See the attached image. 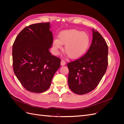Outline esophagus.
<instances>
[{"instance_id":"obj_1","label":"esophagus","mask_w":124,"mask_h":124,"mask_svg":"<svg viewBox=\"0 0 124 124\" xmlns=\"http://www.w3.org/2000/svg\"><path fill=\"white\" fill-rule=\"evenodd\" d=\"M66 64V62L64 61V60L62 59L61 61V65L62 66H64Z\"/></svg>"}]
</instances>
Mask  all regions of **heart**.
I'll list each match as a JSON object with an SVG mask.
<instances>
[{
  "instance_id": "b5f03b06",
  "label": "heart",
  "mask_w": 124,
  "mask_h": 124,
  "mask_svg": "<svg viewBox=\"0 0 124 124\" xmlns=\"http://www.w3.org/2000/svg\"><path fill=\"white\" fill-rule=\"evenodd\" d=\"M91 38L88 33L77 29L65 30L53 41V46L57 52L65 45L64 51L71 59H77L83 56L88 49Z\"/></svg>"
}]
</instances>
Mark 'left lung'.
Wrapping results in <instances>:
<instances>
[{
	"label": "left lung",
	"instance_id": "obj_1",
	"mask_svg": "<svg viewBox=\"0 0 124 124\" xmlns=\"http://www.w3.org/2000/svg\"><path fill=\"white\" fill-rule=\"evenodd\" d=\"M108 46L100 33L93 29V40L87 53L67 63L68 85L75 93L83 95L94 89L106 73L108 65Z\"/></svg>",
	"mask_w": 124,
	"mask_h": 124
}]
</instances>
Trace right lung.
Masks as SVG:
<instances>
[{"label": "right lung", "instance_id": "obj_1", "mask_svg": "<svg viewBox=\"0 0 124 124\" xmlns=\"http://www.w3.org/2000/svg\"><path fill=\"white\" fill-rule=\"evenodd\" d=\"M50 24L46 22L27 26L18 33L13 44L14 72L29 92L47 91L61 66V59L49 51L53 41Z\"/></svg>", "mask_w": 124, "mask_h": 124}]
</instances>
